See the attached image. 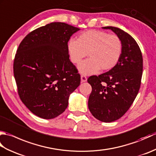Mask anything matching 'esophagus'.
Returning <instances> with one entry per match:
<instances>
[{
    "instance_id": "34e87169",
    "label": "esophagus",
    "mask_w": 156,
    "mask_h": 156,
    "mask_svg": "<svg viewBox=\"0 0 156 156\" xmlns=\"http://www.w3.org/2000/svg\"><path fill=\"white\" fill-rule=\"evenodd\" d=\"M87 81V76H84V75H82L81 76V82H85Z\"/></svg>"
}]
</instances>
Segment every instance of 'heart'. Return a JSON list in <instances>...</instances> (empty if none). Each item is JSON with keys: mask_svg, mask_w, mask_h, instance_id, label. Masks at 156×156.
<instances>
[{"mask_svg": "<svg viewBox=\"0 0 156 156\" xmlns=\"http://www.w3.org/2000/svg\"><path fill=\"white\" fill-rule=\"evenodd\" d=\"M68 49L71 61L76 64L88 54L89 59L79 65L78 69L82 74L90 75L115 67L121 57L122 43L116 35L90 30L81 34L77 40L69 39Z\"/></svg>", "mask_w": 156, "mask_h": 156, "instance_id": "obj_1", "label": "heart"}]
</instances>
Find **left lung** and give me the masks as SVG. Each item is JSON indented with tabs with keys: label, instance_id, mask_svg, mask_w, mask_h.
<instances>
[{
	"label": "left lung",
	"instance_id": "1",
	"mask_svg": "<svg viewBox=\"0 0 156 156\" xmlns=\"http://www.w3.org/2000/svg\"><path fill=\"white\" fill-rule=\"evenodd\" d=\"M111 29L121 39L122 51L118 64L104 74L92 76L88 108L98 120L109 122L123 116L136 98L143 73V58L137 42L127 33L115 27Z\"/></svg>",
	"mask_w": 156,
	"mask_h": 156
}]
</instances>
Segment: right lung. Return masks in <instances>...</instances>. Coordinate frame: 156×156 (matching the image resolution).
Segmentation results:
<instances>
[{
	"mask_svg": "<svg viewBox=\"0 0 156 156\" xmlns=\"http://www.w3.org/2000/svg\"><path fill=\"white\" fill-rule=\"evenodd\" d=\"M80 29L61 22L35 29L16 50L13 72L21 101L34 115L54 119L64 112L80 75L69 59L68 42Z\"/></svg>",
	"mask_w": 156,
	"mask_h": 156,
	"instance_id": "add662e5",
	"label": "right lung"
}]
</instances>
